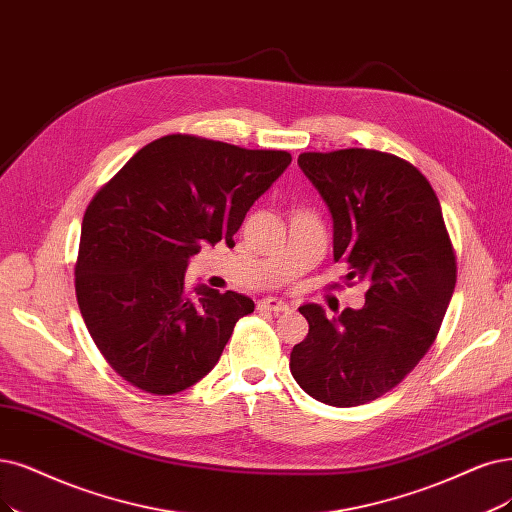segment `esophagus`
Masks as SVG:
<instances>
[{
    "label": "esophagus",
    "instance_id": "34e87169",
    "mask_svg": "<svg viewBox=\"0 0 512 512\" xmlns=\"http://www.w3.org/2000/svg\"><path fill=\"white\" fill-rule=\"evenodd\" d=\"M257 306H259L261 310H268V312H274V314L289 312V304H287V301H282V299H272V297H268V299H261Z\"/></svg>",
    "mask_w": 512,
    "mask_h": 512
}]
</instances>
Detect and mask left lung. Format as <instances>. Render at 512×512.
Listing matches in <instances>:
<instances>
[{
	"instance_id": "obj_1",
	"label": "left lung",
	"mask_w": 512,
	"mask_h": 512,
	"mask_svg": "<svg viewBox=\"0 0 512 512\" xmlns=\"http://www.w3.org/2000/svg\"><path fill=\"white\" fill-rule=\"evenodd\" d=\"M301 170L333 215V257L346 282L365 280V306L329 320L301 306L310 331L291 352L312 399L356 407L401 384L437 339L456 289V251L441 204L411 162L375 149L306 151Z\"/></svg>"
}]
</instances>
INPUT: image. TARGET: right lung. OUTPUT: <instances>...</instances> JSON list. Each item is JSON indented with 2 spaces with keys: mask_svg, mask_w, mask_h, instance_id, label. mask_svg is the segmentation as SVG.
<instances>
[{
  "mask_svg": "<svg viewBox=\"0 0 512 512\" xmlns=\"http://www.w3.org/2000/svg\"><path fill=\"white\" fill-rule=\"evenodd\" d=\"M291 164L289 151L194 135L141 147L97 194L84 221L75 295L90 337L122 380L175 394L211 371L251 297L189 291L187 259L234 234Z\"/></svg>",
  "mask_w": 512,
  "mask_h": 512,
  "instance_id": "right-lung-1",
  "label": "right lung"
}]
</instances>
